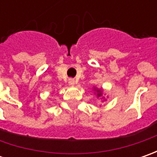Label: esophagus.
Listing matches in <instances>:
<instances>
[{
    "mask_svg": "<svg viewBox=\"0 0 157 157\" xmlns=\"http://www.w3.org/2000/svg\"><path fill=\"white\" fill-rule=\"evenodd\" d=\"M68 83H69L70 86H74V85L76 84V81H75V79H74V78H70L69 81H68Z\"/></svg>",
    "mask_w": 157,
    "mask_h": 157,
    "instance_id": "obj_1",
    "label": "esophagus"
}]
</instances>
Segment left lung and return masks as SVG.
<instances>
[{
    "instance_id": "left-lung-1",
    "label": "left lung",
    "mask_w": 157,
    "mask_h": 157,
    "mask_svg": "<svg viewBox=\"0 0 157 157\" xmlns=\"http://www.w3.org/2000/svg\"><path fill=\"white\" fill-rule=\"evenodd\" d=\"M94 94H96V96H97L98 98H100V99L102 100V101L105 100V97L103 96V90H102V89L94 86Z\"/></svg>"
}]
</instances>
